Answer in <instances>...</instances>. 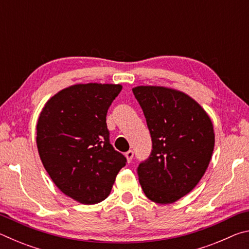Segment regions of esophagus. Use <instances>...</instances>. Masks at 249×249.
I'll return each mask as SVG.
<instances>
[{
  "mask_svg": "<svg viewBox=\"0 0 249 249\" xmlns=\"http://www.w3.org/2000/svg\"><path fill=\"white\" fill-rule=\"evenodd\" d=\"M125 157H126V159H127V162H130V161H132L133 157H134V151L128 150L127 153H125Z\"/></svg>",
  "mask_w": 249,
  "mask_h": 249,
  "instance_id": "esophagus-1",
  "label": "esophagus"
}]
</instances>
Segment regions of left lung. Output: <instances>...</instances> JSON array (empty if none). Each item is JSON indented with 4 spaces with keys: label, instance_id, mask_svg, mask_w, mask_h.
<instances>
[{
    "label": "left lung",
    "instance_id": "8db88e82",
    "mask_svg": "<svg viewBox=\"0 0 249 249\" xmlns=\"http://www.w3.org/2000/svg\"><path fill=\"white\" fill-rule=\"evenodd\" d=\"M133 93L153 141L149 158L137 169L142 189L155 203H174L191 192L208 169L215 142L212 121L182 91L138 86Z\"/></svg>",
    "mask_w": 249,
    "mask_h": 249
}]
</instances>
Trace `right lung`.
Masks as SVG:
<instances>
[{"instance_id": "add662e5", "label": "right lung", "mask_w": 249, "mask_h": 249, "mask_svg": "<svg viewBox=\"0 0 249 249\" xmlns=\"http://www.w3.org/2000/svg\"><path fill=\"white\" fill-rule=\"evenodd\" d=\"M121 84L79 83L60 90L41 109L36 142L56 187L82 204L108 196L126 158L108 141L107 113Z\"/></svg>"}]
</instances>
